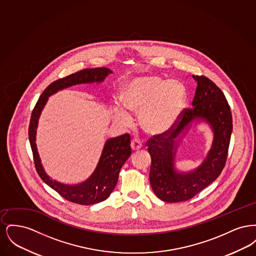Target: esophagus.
Here are the masks:
<instances>
[{
	"instance_id": "esophagus-1",
	"label": "esophagus",
	"mask_w": 256,
	"mask_h": 256,
	"mask_svg": "<svg viewBox=\"0 0 256 256\" xmlns=\"http://www.w3.org/2000/svg\"><path fill=\"white\" fill-rule=\"evenodd\" d=\"M130 146H132V148L134 152H137V150H139L142 148V144H141V142H140L139 140L134 139V140L132 141Z\"/></svg>"
}]
</instances>
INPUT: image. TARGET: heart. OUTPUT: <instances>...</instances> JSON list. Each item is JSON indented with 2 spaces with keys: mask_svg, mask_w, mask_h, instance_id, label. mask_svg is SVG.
<instances>
[{
  "mask_svg": "<svg viewBox=\"0 0 256 256\" xmlns=\"http://www.w3.org/2000/svg\"><path fill=\"white\" fill-rule=\"evenodd\" d=\"M122 106H114V116L128 124L130 116L126 110L138 115L140 128L150 135H161L172 128L182 115L187 90L178 80H168L158 76H138L122 86Z\"/></svg>",
  "mask_w": 256,
  "mask_h": 256,
  "instance_id": "obj_1",
  "label": "heart"
}]
</instances>
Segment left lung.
Segmentation results:
<instances>
[{
    "label": "left lung",
    "instance_id": "left-lung-1",
    "mask_svg": "<svg viewBox=\"0 0 256 256\" xmlns=\"http://www.w3.org/2000/svg\"><path fill=\"white\" fill-rule=\"evenodd\" d=\"M196 82L191 108H184L178 122L166 134L154 135L146 142L152 158L150 182L154 194L166 202H180L192 198L217 180L224 169L232 132V115L222 91L204 76H193ZM204 120L214 136L212 148L203 163L192 172H178L174 158L179 136L193 122Z\"/></svg>",
    "mask_w": 256,
    "mask_h": 256
}]
</instances>
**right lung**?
Segmentation results:
<instances>
[{
  "label": "right lung",
  "instance_id": "obj_1",
  "mask_svg": "<svg viewBox=\"0 0 256 256\" xmlns=\"http://www.w3.org/2000/svg\"><path fill=\"white\" fill-rule=\"evenodd\" d=\"M111 73V70L104 67L84 69L52 82L38 98L32 113L28 126V139L37 172L44 182L48 184L65 200L74 204L91 206L104 202L110 196L117 184L122 165L132 156L130 136V134H126L108 139L104 144L102 156L93 174L84 182L68 185L52 180L41 164L36 142L38 120L48 98L52 94L70 86L102 82Z\"/></svg>",
  "mask_w": 256,
  "mask_h": 256
}]
</instances>
